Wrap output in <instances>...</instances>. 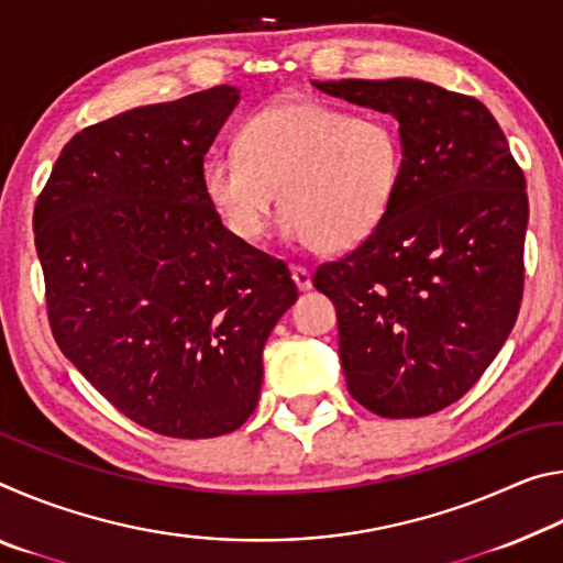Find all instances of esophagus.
Instances as JSON below:
<instances>
[{
    "label": "esophagus",
    "mask_w": 563,
    "mask_h": 563,
    "mask_svg": "<svg viewBox=\"0 0 563 563\" xmlns=\"http://www.w3.org/2000/svg\"><path fill=\"white\" fill-rule=\"evenodd\" d=\"M290 273H292L295 285H298L300 290H310L312 288V273L308 268H302V265H292Z\"/></svg>",
    "instance_id": "1"
}]
</instances>
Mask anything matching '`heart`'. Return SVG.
Here are the masks:
<instances>
[{
	"mask_svg": "<svg viewBox=\"0 0 563 563\" xmlns=\"http://www.w3.org/2000/svg\"><path fill=\"white\" fill-rule=\"evenodd\" d=\"M236 154L203 164V196L238 241L268 231L280 190L285 233L338 253L373 235L402 186L405 151L383 117H350L316 99H285L238 133Z\"/></svg>",
	"mask_w": 563,
	"mask_h": 563,
	"instance_id": "1",
	"label": "heart"
}]
</instances>
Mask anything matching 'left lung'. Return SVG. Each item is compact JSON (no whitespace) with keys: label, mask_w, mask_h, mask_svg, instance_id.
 Instances as JSON below:
<instances>
[{"label":"left lung","mask_w":563,"mask_h":563,"mask_svg":"<svg viewBox=\"0 0 563 563\" xmlns=\"http://www.w3.org/2000/svg\"><path fill=\"white\" fill-rule=\"evenodd\" d=\"M312 84L389 113L405 151L383 225L312 278L335 302L347 389L379 417L434 415L472 389L517 322L527 180L482 101L419 79Z\"/></svg>","instance_id":"obj_1"}]
</instances>
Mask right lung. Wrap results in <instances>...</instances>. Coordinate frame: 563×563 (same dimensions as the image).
Segmentation results:
<instances>
[{
    "mask_svg": "<svg viewBox=\"0 0 563 563\" xmlns=\"http://www.w3.org/2000/svg\"><path fill=\"white\" fill-rule=\"evenodd\" d=\"M241 101L213 87L123 111L62 148L34 208L56 345L133 422L208 440L253 415L288 265L228 231L203 158Z\"/></svg>",
    "mask_w": 563,
    "mask_h": 563,
    "instance_id": "1",
    "label": "right lung"
}]
</instances>
